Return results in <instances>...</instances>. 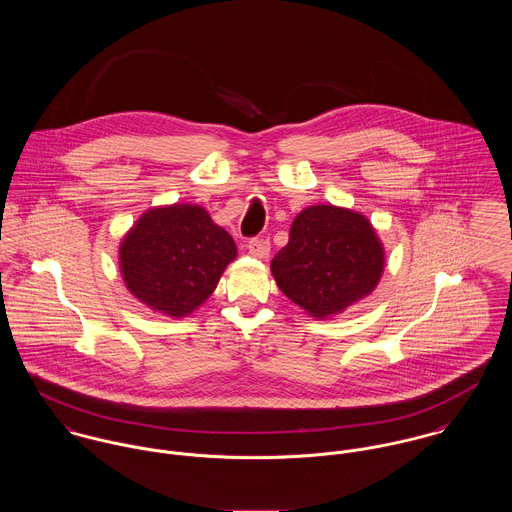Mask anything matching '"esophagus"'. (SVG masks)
<instances>
[{
	"mask_svg": "<svg viewBox=\"0 0 512 512\" xmlns=\"http://www.w3.org/2000/svg\"><path fill=\"white\" fill-rule=\"evenodd\" d=\"M248 250L256 258H268V254H270V240L268 238H250L248 240Z\"/></svg>",
	"mask_w": 512,
	"mask_h": 512,
	"instance_id": "obj_1",
	"label": "esophagus"
}]
</instances>
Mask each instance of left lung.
<instances>
[{
	"mask_svg": "<svg viewBox=\"0 0 512 512\" xmlns=\"http://www.w3.org/2000/svg\"><path fill=\"white\" fill-rule=\"evenodd\" d=\"M384 248L366 217L335 205L301 211L274 256L278 288L311 317L341 313L376 288Z\"/></svg>",
	"mask_w": 512,
	"mask_h": 512,
	"instance_id": "obj_1",
	"label": "left lung"
}]
</instances>
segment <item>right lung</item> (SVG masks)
I'll use <instances>...</instances> for the list:
<instances>
[{"label": "right lung", "mask_w": 512, "mask_h": 512, "mask_svg": "<svg viewBox=\"0 0 512 512\" xmlns=\"http://www.w3.org/2000/svg\"><path fill=\"white\" fill-rule=\"evenodd\" d=\"M236 258L232 236L199 205L149 209L120 244V272L149 309L193 313Z\"/></svg>", "instance_id": "right-lung-1"}]
</instances>
